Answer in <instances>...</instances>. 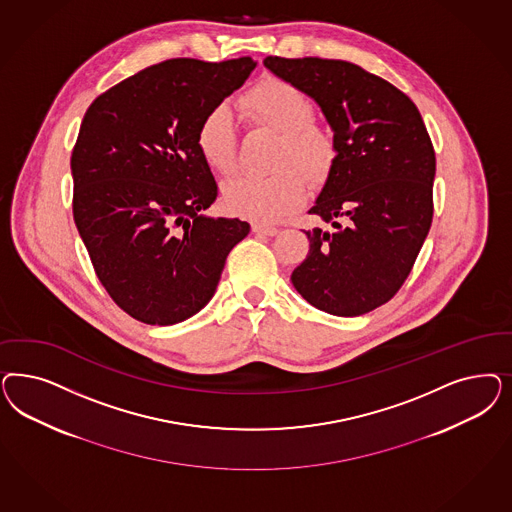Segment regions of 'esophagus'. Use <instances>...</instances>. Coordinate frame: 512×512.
I'll return each mask as SVG.
<instances>
[{"instance_id":"esophagus-1","label":"esophagus","mask_w":512,"mask_h":512,"mask_svg":"<svg viewBox=\"0 0 512 512\" xmlns=\"http://www.w3.org/2000/svg\"><path fill=\"white\" fill-rule=\"evenodd\" d=\"M252 231H254V233H258V235L273 237V235H277V233H279V228H275V226H265V224L256 222V224H252Z\"/></svg>"}]
</instances>
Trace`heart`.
I'll return each mask as SVG.
<instances>
[{
	"mask_svg": "<svg viewBox=\"0 0 512 512\" xmlns=\"http://www.w3.org/2000/svg\"><path fill=\"white\" fill-rule=\"evenodd\" d=\"M248 122L281 133L275 156L279 171L258 177L241 175L224 184L228 209L256 222H277L296 211L307 192L306 175L322 181L337 162L335 135L316 124V109L307 94L282 79H265L239 101ZM196 145L203 162L220 175L237 165V124L226 103H218L199 122Z\"/></svg>",
	"mask_w": 512,
	"mask_h": 512,
	"instance_id": "b5f03b06",
	"label": "heart"
}]
</instances>
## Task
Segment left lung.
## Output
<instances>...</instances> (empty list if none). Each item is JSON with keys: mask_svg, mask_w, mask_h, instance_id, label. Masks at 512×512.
Masks as SVG:
<instances>
[{"mask_svg": "<svg viewBox=\"0 0 512 512\" xmlns=\"http://www.w3.org/2000/svg\"><path fill=\"white\" fill-rule=\"evenodd\" d=\"M264 66L320 105L339 154L309 209V254L292 284L313 307L360 316L396 296L433 218L435 150L409 96L356 64L267 56Z\"/></svg>", "mask_w": 512, "mask_h": 512, "instance_id": "left-lung-1", "label": "left lung"}]
</instances>
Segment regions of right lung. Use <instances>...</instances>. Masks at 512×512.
<instances>
[{
    "instance_id": "obj_1",
    "label": "right lung",
    "mask_w": 512,
    "mask_h": 512,
    "mask_svg": "<svg viewBox=\"0 0 512 512\" xmlns=\"http://www.w3.org/2000/svg\"><path fill=\"white\" fill-rule=\"evenodd\" d=\"M250 56L175 58L94 99L71 154L73 218L99 282L150 326H171L215 296L239 218L203 215L218 194L196 145L201 118L247 81Z\"/></svg>"
}]
</instances>
